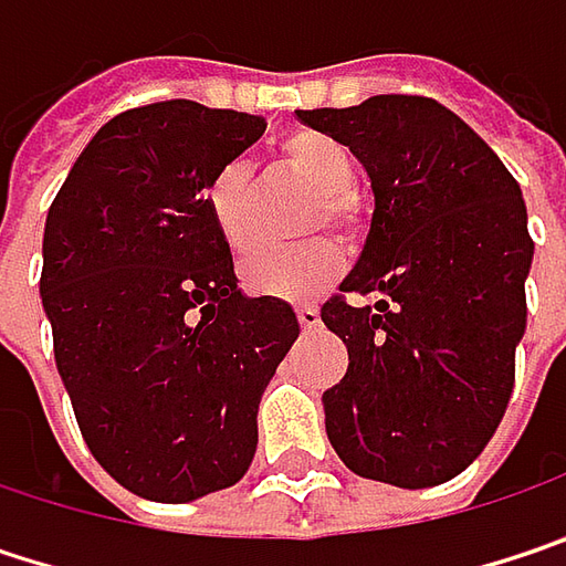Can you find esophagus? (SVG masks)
Masks as SVG:
<instances>
[{"instance_id":"esophagus-1","label":"esophagus","mask_w":566,"mask_h":566,"mask_svg":"<svg viewBox=\"0 0 566 566\" xmlns=\"http://www.w3.org/2000/svg\"><path fill=\"white\" fill-rule=\"evenodd\" d=\"M296 318H300V325H303V328H318L322 312H318L315 305H300V308H296Z\"/></svg>"}]
</instances>
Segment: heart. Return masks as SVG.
I'll return each instance as SVG.
<instances>
[{"label": "heart", "mask_w": 566, "mask_h": 566, "mask_svg": "<svg viewBox=\"0 0 566 566\" xmlns=\"http://www.w3.org/2000/svg\"><path fill=\"white\" fill-rule=\"evenodd\" d=\"M280 164L318 192V206L312 224L325 219L342 228L360 224V206L347 189L354 180V157L342 142L325 132L300 128L280 142ZM251 196L254 182L251 170L241 160H231L212 174L206 186V209L216 231L228 248L244 251L254 241L251 231ZM344 270V248L335 238H315L293 248H258L241 261V280L248 293L280 300V303H305L328 290Z\"/></svg>", "instance_id": "heart-1"}]
</instances>
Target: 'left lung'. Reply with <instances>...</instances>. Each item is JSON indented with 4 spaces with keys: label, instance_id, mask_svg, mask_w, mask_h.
Returning <instances> with one entry per match:
<instances>
[{
    "label": "left lung",
    "instance_id": "1",
    "mask_svg": "<svg viewBox=\"0 0 566 566\" xmlns=\"http://www.w3.org/2000/svg\"><path fill=\"white\" fill-rule=\"evenodd\" d=\"M296 118L350 147L374 216L342 293L322 305L347 374L322 392L347 470L402 490L438 486L503 422L535 244L518 182L464 118L424 96H370Z\"/></svg>",
    "mask_w": 566,
    "mask_h": 566
}]
</instances>
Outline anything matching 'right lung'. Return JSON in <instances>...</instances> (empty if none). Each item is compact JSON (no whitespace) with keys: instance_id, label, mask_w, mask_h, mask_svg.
I'll list each match as a JSON object with an SVG mask.
<instances>
[{"instance_id":"obj_1","label":"right lung","mask_w":566,"mask_h":566,"mask_svg":"<svg viewBox=\"0 0 566 566\" xmlns=\"http://www.w3.org/2000/svg\"><path fill=\"white\" fill-rule=\"evenodd\" d=\"M261 115L174 99L105 122L44 222L41 303L57 374L102 470L157 503L234 486L258 406L300 338L290 303L244 296L206 209Z\"/></svg>"}]
</instances>
